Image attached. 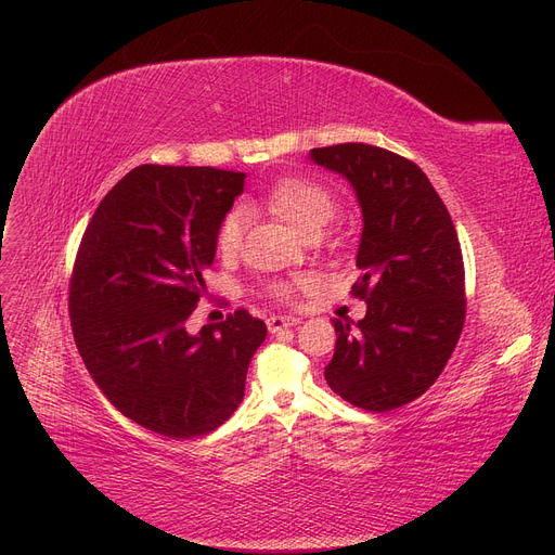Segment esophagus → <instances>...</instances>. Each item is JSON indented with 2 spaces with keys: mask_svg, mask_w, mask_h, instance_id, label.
Instances as JSON below:
<instances>
[{
  "mask_svg": "<svg viewBox=\"0 0 555 555\" xmlns=\"http://www.w3.org/2000/svg\"><path fill=\"white\" fill-rule=\"evenodd\" d=\"M300 322H302V320L296 318V315H271V318L267 320L271 334H278V332H282V330H286V327H296V324H300Z\"/></svg>",
  "mask_w": 555,
  "mask_h": 555,
  "instance_id": "obj_1",
  "label": "esophagus"
}]
</instances>
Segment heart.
I'll return each instance as SVG.
<instances>
[{"mask_svg":"<svg viewBox=\"0 0 555 555\" xmlns=\"http://www.w3.org/2000/svg\"><path fill=\"white\" fill-rule=\"evenodd\" d=\"M267 204L300 235H307L311 231H322L336 212L334 194L324 185L309 179L278 181L267 194ZM246 219L248 217L242 206H235L223 215L217 231V250L223 257H231L237 253L246 231ZM271 291L278 298L291 296V286L286 284H275Z\"/></svg>","mask_w":555,"mask_h":555,"instance_id":"b5f03b06","label":"heart"}]
</instances>
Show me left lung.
I'll return each instance as SVG.
<instances>
[{
  "instance_id": "left-lung-1",
  "label": "left lung",
  "mask_w": 555,
  "mask_h": 555,
  "mask_svg": "<svg viewBox=\"0 0 555 555\" xmlns=\"http://www.w3.org/2000/svg\"><path fill=\"white\" fill-rule=\"evenodd\" d=\"M311 163L351 185L363 215L351 293L363 320H336L324 378L356 408L387 412L418 399L439 378L466 318L457 231L416 163L365 143L309 152Z\"/></svg>"
}]
</instances>
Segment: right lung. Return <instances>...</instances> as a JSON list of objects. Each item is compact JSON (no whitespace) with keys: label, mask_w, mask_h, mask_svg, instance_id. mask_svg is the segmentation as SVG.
<instances>
[{"label":"right lung","mask_w":555,"mask_h":555,"mask_svg":"<svg viewBox=\"0 0 555 555\" xmlns=\"http://www.w3.org/2000/svg\"><path fill=\"white\" fill-rule=\"evenodd\" d=\"M244 172L139 166L95 208L76 257L69 313L82 361L127 418L172 439L206 435L244 399L267 324L240 309L188 334L223 215Z\"/></svg>","instance_id":"obj_1"}]
</instances>
